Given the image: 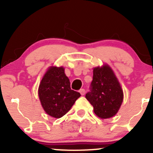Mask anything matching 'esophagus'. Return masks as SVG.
Returning a JSON list of instances; mask_svg holds the SVG:
<instances>
[{
	"label": "esophagus",
	"mask_w": 153,
	"mask_h": 153,
	"mask_svg": "<svg viewBox=\"0 0 153 153\" xmlns=\"http://www.w3.org/2000/svg\"><path fill=\"white\" fill-rule=\"evenodd\" d=\"M79 92H80V94H81L82 96H83V95L85 94V89L82 88V89H80V91H79Z\"/></svg>",
	"instance_id": "1"
}]
</instances>
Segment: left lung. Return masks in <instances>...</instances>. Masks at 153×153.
<instances>
[{"label": "left lung", "mask_w": 153, "mask_h": 153, "mask_svg": "<svg viewBox=\"0 0 153 153\" xmlns=\"http://www.w3.org/2000/svg\"><path fill=\"white\" fill-rule=\"evenodd\" d=\"M85 98L99 118H111L118 112L124 94L118 79L108 65L94 68L90 91Z\"/></svg>", "instance_id": "1"}]
</instances>
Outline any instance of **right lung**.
Masks as SVG:
<instances>
[{
  "label": "right lung",
  "instance_id": "1",
  "mask_svg": "<svg viewBox=\"0 0 153 153\" xmlns=\"http://www.w3.org/2000/svg\"><path fill=\"white\" fill-rule=\"evenodd\" d=\"M38 94L44 110L48 115L60 118L73 106L80 96L72 90L71 82L62 67H50L42 79Z\"/></svg>",
  "mask_w": 153,
  "mask_h": 153
}]
</instances>
